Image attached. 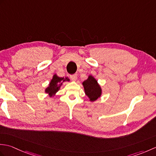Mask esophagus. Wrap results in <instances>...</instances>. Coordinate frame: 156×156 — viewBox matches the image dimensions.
Segmentation results:
<instances>
[{"label": "esophagus", "instance_id": "1", "mask_svg": "<svg viewBox=\"0 0 156 156\" xmlns=\"http://www.w3.org/2000/svg\"><path fill=\"white\" fill-rule=\"evenodd\" d=\"M70 78L73 81H76L77 80V75L76 74H74V75H71L70 76Z\"/></svg>", "mask_w": 156, "mask_h": 156}]
</instances>
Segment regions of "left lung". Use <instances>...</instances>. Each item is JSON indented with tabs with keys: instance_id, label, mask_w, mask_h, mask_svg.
Instances as JSON below:
<instances>
[{
	"instance_id": "left-lung-1",
	"label": "left lung",
	"mask_w": 156,
	"mask_h": 156,
	"mask_svg": "<svg viewBox=\"0 0 156 156\" xmlns=\"http://www.w3.org/2000/svg\"><path fill=\"white\" fill-rule=\"evenodd\" d=\"M82 85L84 87L85 94L90 99V101L94 102L100 98L102 89L93 76H89L87 80L82 82Z\"/></svg>"
}]
</instances>
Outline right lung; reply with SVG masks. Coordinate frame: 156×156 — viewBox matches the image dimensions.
I'll return each mask as SVG.
<instances>
[{
    "label": "right lung",
    "mask_w": 156,
    "mask_h": 156,
    "mask_svg": "<svg viewBox=\"0 0 156 156\" xmlns=\"http://www.w3.org/2000/svg\"><path fill=\"white\" fill-rule=\"evenodd\" d=\"M66 81H69V79L66 77L60 78L56 74H54L53 76V78L51 79V80L49 82L48 87L45 88V92L46 93L49 94L50 97H53L59 90L63 82Z\"/></svg>",
    "instance_id": "add662e5"
}]
</instances>
